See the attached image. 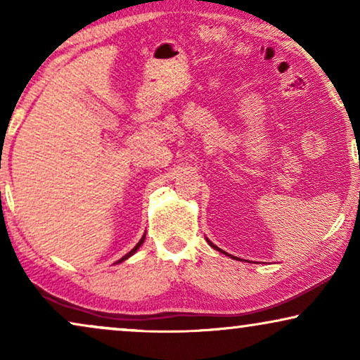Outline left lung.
Instances as JSON below:
<instances>
[{
    "instance_id": "8db88e82",
    "label": "left lung",
    "mask_w": 360,
    "mask_h": 360,
    "mask_svg": "<svg viewBox=\"0 0 360 360\" xmlns=\"http://www.w3.org/2000/svg\"><path fill=\"white\" fill-rule=\"evenodd\" d=\"M206 240H208V244H210V245H211V248H214V249H216V250H221V249H219V248H216V245H214V244H213V243H211V240H210V239H206ZM221 252H223V250H221Z\"/></svg>"
}]
</instances>
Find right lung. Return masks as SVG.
Instances as JSON below:
<instances>
[{
	"instance_id": "right-lung-1",
	"label": "right lung",
	"mask_w": 360,
	"mask_h": 360,
	"mask_svg": "<svg viewBox=\"0 0 360 360\" xmlns=\"http://www.w3.org/2000/svg\"><path fill=\"white\" fill-rule=\"evenodd\" d=\"M144 239H146V234H144V236H142V238H141V240H139V243H137V244L134 245V249H132V250H129V252H127V254L124 255V257H121L120 260H117V262H116V264H120V262H122V260L129 259L132 254H136V252H137V249H139V248H141V245H142V244H144Z\"/></svg>"
}]
</instances>
